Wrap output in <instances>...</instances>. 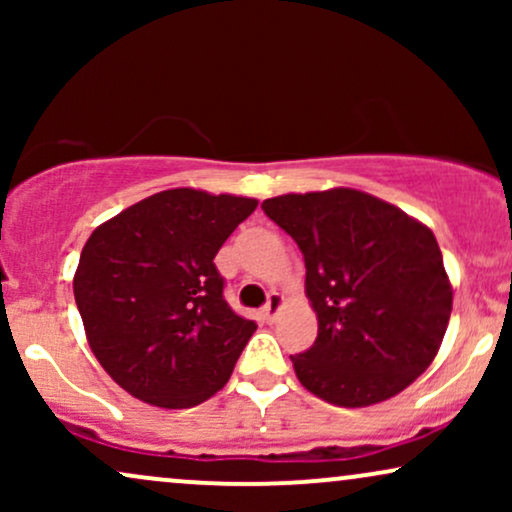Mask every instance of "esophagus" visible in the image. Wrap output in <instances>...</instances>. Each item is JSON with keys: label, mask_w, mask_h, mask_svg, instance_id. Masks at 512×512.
<instances>
[{"label": "esophagus", "mask_w": 512, "mask_h": 512, "mask_svg": "<svg viewBox=\"0 0 512 512\" xmlns=\"http://www.w3.org/2000/svg\"><path fill=\"white\" fill-rule=\"evenodd\" d=\"M281 308H284V296H281V293H272V296H269L267 305H264V308H262V317L267 322H274L276 315L281 313Z\"/></svg>", "instance_id": "esophagus-1"}]
</instances>
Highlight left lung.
I'll list each match as a JSON object with an SVG mask.
<instances>
[{
    "instance_id": "8db88e82",
    "label": "left lung",
    "mask_w": 512,
    "mask_h": 512,
    "mask_svg": "<svg viewBox=\"0 0 512 512\" xmlns=\"http://www.w3.org/2000/svg\"><path fill=\"white\" fill-rule=\"evenodd\" d=\"M262 209L305 260L317 339L291 356L305 390L356 409L414 383L436 358L452 310L431 228L351 187L272 197Z\"/></svg>"
}]
</instances>
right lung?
Wrapping results in <instances>:
<instances>
[{"label":"right lung","instance_id":"add662e5","mask_svg":"<svg viewBox=\"0 0 512 512\" xmlns=\"http://www.w3.org/2000/svg\"><path fill=\"white\" fill-rule=\"evenodd\" d=\"M257 199L175 187L101 223L74 298L93 356L129 395L190 409L221 390L257 325L223 298L214 257Z\"/></svg>","mask_w":512,"mask_h":512}]
</instances>
